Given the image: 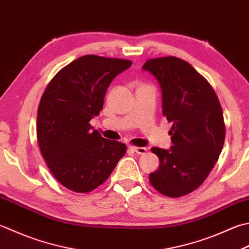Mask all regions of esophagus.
<instances>
[{
	"label": "esophagus",
	"mask_w": 249,
	"mask_h": 249,
	"mask_svg": "<svg viewBox=\"0 0 249 249\" xmlns=\"http://www.w3.org/2000/svg\"><path fill=\"white\" fill-rule=\"evenodd\" d=\"M129 150L133 151V152L137 153V154H144L147 152V149L142 148V147H129Z\"/></svg>",
	"instance_id": "esophagus-1"
}]
</instances>
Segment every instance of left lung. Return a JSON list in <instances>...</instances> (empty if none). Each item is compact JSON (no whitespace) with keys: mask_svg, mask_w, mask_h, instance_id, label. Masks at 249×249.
I'll return each mask as SVG.
<instances>
[{"mask_svg":"<svg viewBox=\"0 0 249 249\" xmlns=\"http://www.w3.org/2000/svg\"><path fill=\"white\" fill-rule=\"evenodd\" d=\"M142 69L159 81L163 115L173 123L170 150L151 149L160 167L149 180L163 196H187L205 181L221 153L226 138L221 105L205 77L180 58H153Z\"/></svg>","mask_w":249,"mask_h":249,"instance_id":"1","label":"left lung"}]
</instances>
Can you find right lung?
<instances>
[{
  "instance_id": "1",
  "label": "right lung",
  "mask_w": 249,
  "mask_h": 249,
  "mask_svg": "<svg viewBox=\"0 0 249 249\" xmlns=\"http://www.w3.org/2000/svg\"><path fill=\"white\" fill-rule=\"evenodd\" d=\"M130 66L120 58L82 56L63 67L43 92L38 145L53 177L71 191L95 190L124 157L126 144L101 137L89 122L102 110L112 80Z\"/></svg>"
}]
</instances>
